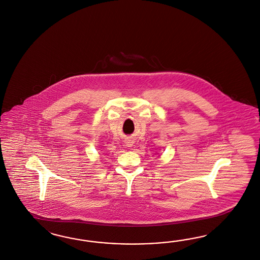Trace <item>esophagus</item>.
<instances>
[{"mask_svg":"<svg viewBox=\"0 0 260 260\" xmlns=\"http://www.w3.org/2000/svg\"><path fill=\"white\" fill-rule=\"evenodd\" d=\"M126 144L127 147H132V146H133V143H131V142H127Z\"/></svg>","mask_w":260,"mask_h":260,"instance_id":"34e87169","label":"esophagus"}]
</instances>
